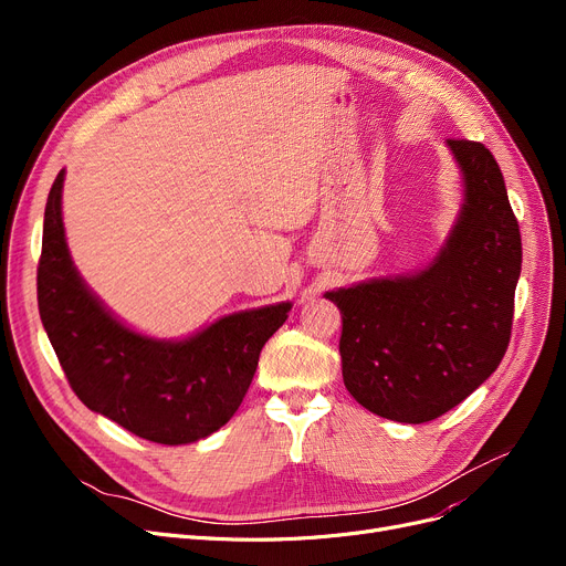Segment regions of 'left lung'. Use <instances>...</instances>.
<instances>
[{
    "mask_svg": "<svg viewBox=\"0 0 566 566\" xmlns=\"http://www.w3.org/2000/svg\"><path fill=\"white\" fill-rule=\"evenodd\" d=\"M463 203L436 256L415 273L323 295L342 312L346 390L385 420L422 424L459 406L507 350L521 231L502 171L480 142L448 139Z\"/></svg>",
    "mask_w": 566,
    "mask_h": 566,
    "instance_id": "1",
    "label": "left lung"
}]
</instances>
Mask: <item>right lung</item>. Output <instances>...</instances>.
<instances>
[{"label":"right lung","instance_id":"obj_1","mask_svg":"<svg viewBox=\"0 0 566 566\" xmlns=\"http://www.w3.org/2000/svg\"><path fill=\"white\" fill-rule=\"evenodd\" d=\"M56 174L45 203L39 261V312L80 401L130 433L188 444L224 427L241 406L259 353L291 303L233 312L184 339L133 331L86 286L66 243Z\"/></svg>","mask_w":566,"mask_h":566}]
</instances>
